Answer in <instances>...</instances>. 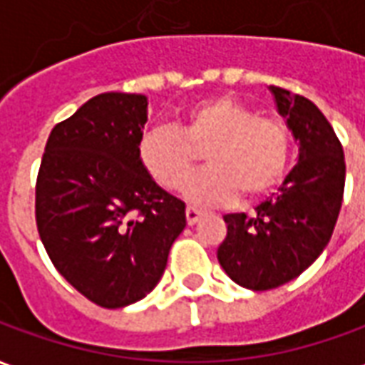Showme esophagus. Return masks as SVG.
Segmentation results:
<instances>
[{
    "mask_svg": "<svg viewBox=\"0 0 365 365\" xmlns=\"http://www.w3.org/2000/svg\"><path fill=\"white\" fill-rule=\"evenodd\" d=\"M201 211H197V209H193V207H187V209H185V219H187V225H191V227H193V225H195V222L199 221V219H201Z\"/></svg>",
    "mask_w": 365,
    "mask_h": 365,
    "instance_id": "34e87169",
    "label": "esophagus"
}]
</instances>
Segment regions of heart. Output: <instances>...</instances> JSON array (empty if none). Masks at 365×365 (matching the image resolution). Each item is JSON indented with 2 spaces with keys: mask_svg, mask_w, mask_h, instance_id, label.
I'll list each match as a JSON object with an SVG mask.
<instances>
[{
  "mask_svg": "<svg viewBox=\"0 0 365 365\" xmlns=\"http://www.w3.org/2000/svg\"><path fill=\"white\" fill-rule=\"evenodd\" d=\"M201 150L207 166L187 178L183 193L195 205H222L240 191L250 199L274 190L289 164L291 133L282 119L217 96L190 105L178 127L146 128L138 140L146 174L170 191L182 185Z\"/></svg>",
  "mask_w": 365,
  "mask_h": 365,
  "instance_id": "obj_1",
  "label": "heart"
}]
</instances>
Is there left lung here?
Segmentation results:
<instances>
[{"instance_id":"obj_1","label":"left lung","mask_w":365,"mask_h":365,"mask_svg":"<svg viewBox=\"0 0 365 365\" xmlns=\"http://www.w3.org/2000/svg\"><path fill=\"white\" fill-rule=\"evenodd\" d=\"M269 90L299 140V162L252 215H225L227 237L217 250L230 279L254 291L295 279L321 256L336 225L346 180L342 144L319 107L277 86Z\"/></svg>"}]
</instances>
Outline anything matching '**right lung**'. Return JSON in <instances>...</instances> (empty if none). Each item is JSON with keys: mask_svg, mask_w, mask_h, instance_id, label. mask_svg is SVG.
Segmentation results:
<instances>
[{"mask_svg": "<svg viewBox=\"0 0 365 365\" xmlns=\"http://www.w3.org/2000/svg\"><path fill=\"white\" fill-rule=\"evenodd\" d=\"M146 97L107 91L52 128L35 187L38 237L72 287L105 309L146 297L185 229V203L138 160Z\"/></svg>", "mask_w": 365, "mask_h": 365, "instance_id": "add662e5", "label": "right lung"}]
</instances>
